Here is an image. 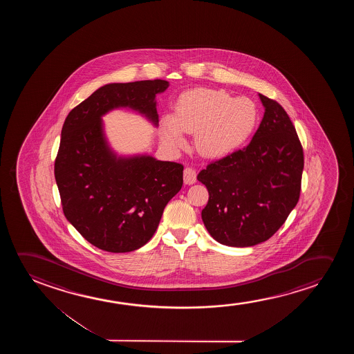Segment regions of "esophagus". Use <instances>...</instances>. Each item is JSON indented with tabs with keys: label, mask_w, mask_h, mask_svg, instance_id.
I'll return each instance as SVG.
<instances>
[{
	"label": "esophagus",
	"mask_w": 354,
	"mask_h": 354,
	"mask_svg": "<svg viewBox=\"0 0 354 354\" xmlns=\"http://www.w3.org/2000/svg\"><path fill=\"white\" fill-rule=\"evenodd\" d=\"M196 180H197V174H196V170L192 169V168H185L184 170V183L186 185H192L196 183Z\"/></svg>",
	"instance_id": "esophagus-1"
}]
</instances>
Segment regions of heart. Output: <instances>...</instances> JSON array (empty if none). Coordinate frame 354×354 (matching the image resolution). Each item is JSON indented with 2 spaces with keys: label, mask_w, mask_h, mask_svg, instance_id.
<instances>
[{
  "label": "heart",
  "mask_w": 354,
  "mask_h": 354,
  "mask_svg": "<svg viewBox=\"0 0 354 354\" xmlns=\"http://www.w3.org/2000/svg\"><path fill=\"white\" fill-rule=\"evenodd\" d=\"M259 110L249 97H233L223 89L194 88L175 102L174 115L160 122V139L170 149L185 145V133H194L201 155L218 158L244 145L257 129Z\"/></svg>",
  "instance_id": "1"
}]
</instances>
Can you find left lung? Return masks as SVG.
<instances>
[{
    "mask_svg": "<svg viewBox=\"0 0 354 354\" xmlns=\"http://www.w3.org/2000/svg\"><path fill=\"white\" fill-rule=\"evenodd\" d=\"M259 97L265 113L249 145L197 176L209 192L204 226L228 247H252L271 238L300 197L304 150L295 127L278 102Z\"/></svg>",
    "mask_w": 354,
    "mask_h": 354,
    "instance_id": "left-lung-1",
    "label": "left lung"
}]
</instances>
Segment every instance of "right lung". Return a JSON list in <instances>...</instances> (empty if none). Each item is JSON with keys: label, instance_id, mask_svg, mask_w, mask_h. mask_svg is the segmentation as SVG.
<instances>
[{"label": "right lung", "instance_id": "right-lung-1", "mask_svg": "<svg viewBox=\"0 0 354 354\" xmlns=\"http://www.w3.org/2000/svg\"><path fill=\"white\" fill-rule=\"evenodd\" d=\"M168 87L165 80L105 84L64 122L54 165L64 215L105 252H133L150 241L165 205L181 189L184 167L150 155H117L102 117L128 107L158 126L156 95Z\"/></svg>", "mask_w": 354, "mask_h": 354}]
</instances>
